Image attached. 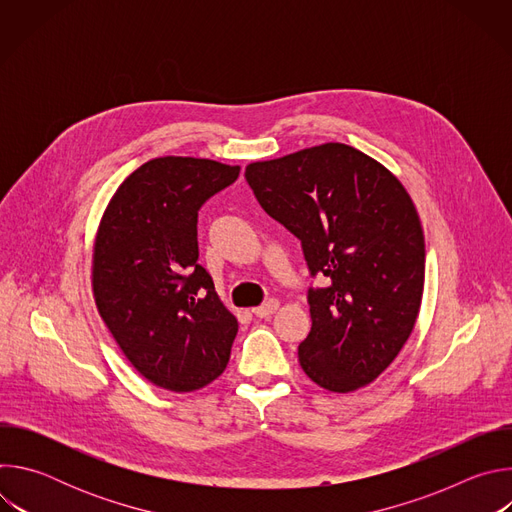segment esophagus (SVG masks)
<instances>
[{"label": "esophagus", "instance_id": "obj_1", "mask_svg": "<svg viewBox=\"0 0 512 512\" xmlns=\"http://www.w3.org/2000/svg\"><path fill=\"white\" fill-rule=\"evenodd\" d=\"M279 308V302L277 300H269V302H265V304H261L259 308H253V314L257 316V318H271V314H275V310Z\"/></svg>", "mask_w": 512, "mask_h": 512}]
</instances>
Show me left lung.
Returning a JSON list of instances; mask_svg holds the SVG:
<instances>
[{"label": "left lung", "mask_w": 512, "mask_h": 512, "mask_svg": "<svg viewBox=\"0 0 512 512\" xmlns=\"http://www.w3.org/2000/svg\"><path fill=\"white\" fill-rule=\"evenodd\" d=\"M245 178L261 208L302 241L312 330L304 373L348 393L373 383L407 342L423 296L425 243L413 200L379 162L346 143H322Z\"/></svg>", "instance_id": "8db88e82"}]
</instances>
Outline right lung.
Instances as JSON below:
<instances>
[{
	"label": "right lung",
	"mask_w": 512,
	"mask_h": 512,
	"mask_svg": "<svg viewBox=\"0 0 512 512\" xmlns=\"http://www.w3.org/2000/svg\"><path fill=\"white\" fill-rule=\"evenodd\" d=\"M239 166L156 158L113 194L95 241L93 291L115 342L150 383L188 393L227 369L237 318L198 263V210Z\"/></svg>",
	"instance_id": "add662e5"
}]
</instances>
